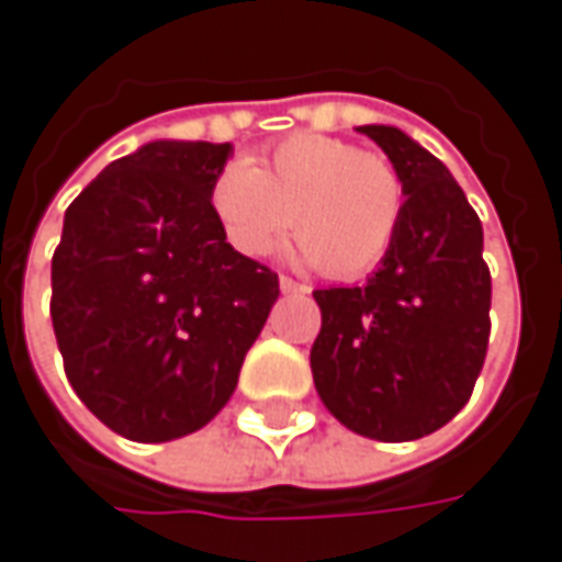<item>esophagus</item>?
Returning a JSON list of instances; mask_svg holds the SVG:
<instances>
[{
	"mask_svg": "<svg viewBox=\"0 0 562 562\" xmlns=\"http://www.w3.org/2000/svg\"><path fill=\"white\" fill-rule=\"evenodd\" d=\"M278 288H281L284 293H310V288H306V284L293 281V278H288V274H281V278H278Z\"/></svg>",
	"mask_w": 562,
	"mask_h": 562,
	"instance_id": "obj_1",
	"label": "esophagus"
}]
</instances>
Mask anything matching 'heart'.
<instances>
[{
	"label": "heart",
	"mask_w": 562,
	"mask_h": 562,
	"mask_svg": "<svg viewBox=\"0 0 562 562\" xmlns=\"http://www.w3.org/2000/svg\"><path fill=\"white\" fill-rule=\"evenodd\" d=\"M227 247L269 256L281 234H300L291 256L335 281L375 271L397 244L406 184L387 156L322 134H293L269 156L231 162L209 187Z\"/></svg>",
	"instance_id": "1"
}]
</instances>
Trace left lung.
Returning <instances> with one entry per match:
<instances>
[{
    "label": "left lung",
    "mask_w": 562,
    "mask_h": 562,
    "mask_svg": "<svg viewBox=\"0 0 562 562\" xmlns=\"http://www.w3.org/2000/svg\"><path fill=\"white\" fill-rule=\"evenodd\" d=\"M397 165V244L362 288L315 291L322 331L310 366L328 413L372 441H416L463 409L485 366L491 271L482 222L447 165L387 124H366Z\"/></svg>",
    "instance_id": "8db88e82"
}]
</instances>
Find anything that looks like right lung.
<instances>
[{"mask_svg":"<svg viewBox=\"0 0 562 562\" xmlns=\"http://www.w3.org/2000/svg\"><path fill=\"white\" fill-rule=\"evenodd\" d=\"M227 156L231 143H146L65 212L55 340L77 397L127 441H175L215 419L281 293L212 215Z\"/></svg>","mask_w":562,"mask_h":562,"instance_id":"right-lung-1","label":"right lung"}]
</instances>
